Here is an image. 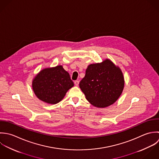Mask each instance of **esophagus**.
<instances>
[{
	"label": "esophagus",
	"instance_id": "obj_1",
	"mask_svg": "<svg viewBox=\"0 0 159 159\" xmlns=\"http://www.w3.org/2000/svg\"><path fill=\"white\" fill-rule=\"evenodd\" d=\"M79 81H78V80H75V81L74 82V84L75 85V86H78V85H79Z\"/></svg>",
	"mask_w": 159,
	"mask_h": 159
}]
</instances>
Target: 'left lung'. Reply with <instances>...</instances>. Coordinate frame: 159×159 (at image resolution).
Returning a JSON list of instances; mask_svg holds the SVG:
<instances>
[{"instance_id":"1","label":"left lung","mask_w":159,"mask_h":159,"mask_svg":"<svg viewBox=\"0 0 159 159\" xmlns=\"http://www.w3.org/2000/svg\"><path fill=\"white\" fill-rule=\"evenodd\" d=\"M125 85L120 68L109 59L88 66L79 87L86 99L96 107H106L121 95Z\"/></svg>"}]
</instances>
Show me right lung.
Here are the masks:
<instances>
[{
	"label": "right lung",
	"mask_w": 159,
	"mask_h": 159,
	"mask_svg": "<svg viewBox=\"0 0 159 159\" xmlns=\"http://www.w3.org/2000/svg\"><path fill=\"white\" fill-rule=\"evenodd\" d=\"M33 91L41 101L51 104L61 101L67 92L74 87L69 74L61 65L41 70L33 79Z\"/></svg>",
	"instance_id": "obj_1"
}]
</instances>
